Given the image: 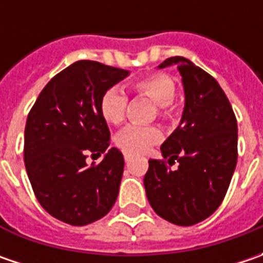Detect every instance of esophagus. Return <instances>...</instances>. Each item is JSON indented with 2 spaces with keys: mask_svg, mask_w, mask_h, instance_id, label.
<instances>
[{
  "mask_svg": "<svg viewBox=\"0 0 263 263\" xmlns=\"http://www.w3.org/2000/svg\"><path fill=\"white\" fill-rule=\"evenodd\" d=\"M130 158H132V154H124V159H126V161H128Z\"/></svg>",
  "mask_w": 263,
  "mask_h": 263,
  "instance_id": "obj_1",
  "label": "esophagus"
}]
</instances>
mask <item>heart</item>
<instances>
[{"instance_id": "1", "label": "heart", "mask_w": 263, "mask_h": 263, "mask_svg": "<svg viewBox=\"0 0 263 263\" xmlns=\"http://www.w3.org/2000/svg\"><path fill=\"white\" fill-rule=\"evenodd\" d=\"M139 96H146L158 105L161 118L170 117V104L176 98V83L164 73H151L132 83ZM128 98L120 87H109L99 99V112L108 124L118 126L126 118ZM161 140V132L152 126H128L116 136V145L126 154H142Z\"/></svg>"}]
</instances>
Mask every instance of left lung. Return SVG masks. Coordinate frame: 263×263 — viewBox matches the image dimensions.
<instances>
[{
    "mask_svg": "<svg viewBox=\"0 0 263 263\" xmlns=\"http://www.w3.org/2000/svg\"><path fill=\"white\" fill-rule=\"evenodd\" d=\"M177 64L186 105L180 126L162 143L164 159H149L143 183L152 209L176 226L189 227L211 217L227 193L237 164V120L218 82L184 57ZM177 161L179 167L171 170Z\"/></svg>",
    "mask_w": 263,
    "mask_h": 263,
    "instance_id": "obj_1",
    "label": "left lung"
}]
</instances>
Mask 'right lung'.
<instances>
[{"label":"right lung","instance_id":"obj_1","mask_svg":"<svg viewBox=\"0 0 263 263\" xmlns=\"http://www.w3.org/2000/svg\"><path fill=\"white\" fill-rule=\"evenodd\" d=\"M128 70L80 60L60 71L39 93L25 128V165L37 202L70 226H87L111 211L118 196L124 157L109 146L99 112L106 89ZM101 163L87 158L100 156Z\"/></svg>","mask_w":263,"mask_h":263}]
</instances>
